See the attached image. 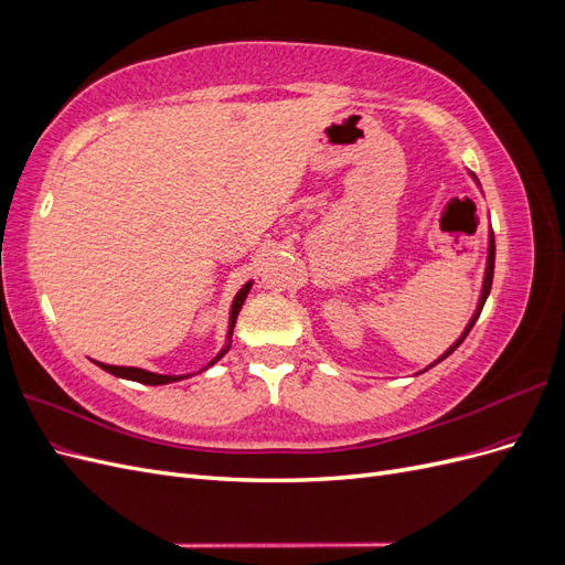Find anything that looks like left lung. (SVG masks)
<instances>
[{
    "label": "left lung",
    "instance_id": "obj_1",
    "mask_svg": "<svg viewBox=\"0 0 565 565\" xmlns=\"http://www.w3.org/2000/svg\"><path fill=\"white\" fill-rule=\"evenodd\" d=\"M492 273H494V235H492V231H490V247H488V266H486V278H483V292H481V301H478V309H476V313H473V318H471V322L467 324V330H465V334H461L457 341H455V344L446 351V353H443L440 358H438V361L436 363H440L443 361V358H448L459 344H461V341H465L467 339V334L471 332V328H473V322L478 320V316H481V311H483V303H486V299H488V295H490V287H492ZM434 363V365H436ZM431 365V367H434Z\"/></svg>",
    "mask_w": 565,
    "mask_h": 565
}]
</instances>
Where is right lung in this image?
Masks as SVG:
<instances>
[{
  "instance_id": "1",
  "label": "right lung",
  "mask_w": 565,
  "mask_h": 565,
  "mask_svg": "<svg viewBox=\"0 0 565 565\" xmlns=\"http://www.w3.org/2000/svg\"><path fill=\"white\" fill-rule=\"evenodd\" d=\"M252 282H247L241 292H237L233 306H231V324H228V339L233 334V328H235V320H237V313H241L243 303L247 299V292H249ZM228 351V347L221 351L214 361L210 365H214L221 355H224ZM100 370H106L110 374H115V377H122V380H131V382H141V384H150V386H158V384H169V382H179L183 377H172V374H156V372H148V370H139V367H119V365H106V363H96Z\"/></svg>"
}]
</instances>
